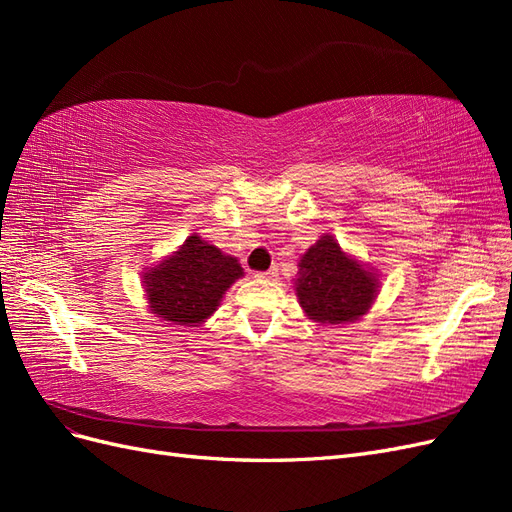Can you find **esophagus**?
Wrapping results in <instances>:
<instances>
[{
  "mask_svg": "<svg viewBox=\"0 0 512 512\" xmlns=\"http://www.w3.org/2000/svg\"><path fill=\"white\" fill-rule=\"evenodd\" d=\"M256 277H258V280H275V277H277V269L271 267L269 271H258Z\"/></svg>",
  "mask_w": 512,
  "mask_h": 512,
  "instance_id": "34e87169",
  "label": "esophagus"
}]
</instances>
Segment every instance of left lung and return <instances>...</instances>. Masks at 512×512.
I'll list each match as a JSON object with an SVG mask.
<instances>
[{
    "label": "left lung",
    "mask_w": 512,
    "mask_h": 512,
    "mask_svg": "<svg viewBox=\"0 0 512 512\" xmlns=\"http://www.w3.org/2000/svg\"><path fill=\"white\" fill-rule=\"evenodd\" d=\"M378 288V273L348 256L331 235H322L301 256L294 280L305 316L320 324L359 320L374 305Z\"/></svg>",
    "instance_id": "8db88e82"
}]
</instances>
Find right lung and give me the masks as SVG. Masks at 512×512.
Returning a JSON list of instances; mask_svg holds the SVG:
<instances>
[{"label":"right lung","instance_id":"add662e5","mask_svg":"<svg viewBox=\"0 0 512 512\" xmlns=\"http://www.w3.org/2000/svg\"><path fill=\"white\" fill-rule=\"evenodd\" d=\"M239 277L243 269L235 256L192 235L143 275V286L151 314L170 324L198 327L220 307Z\"/></svg>","mask_w":512,"mask_h":512}]
</instances>
